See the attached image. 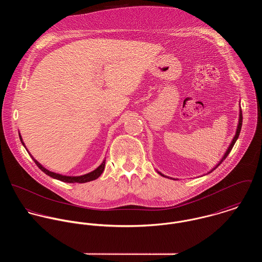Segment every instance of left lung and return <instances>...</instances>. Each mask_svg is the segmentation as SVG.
<instances>
[{
	"mask_svg": "<svg viewBox=\"0 0 262 262\" xmlns=\"http://www.w3.org/2000/svg\"><path fill=\"white\" fill-rule=\"evenodd\" d=\"M241 108V107H240ZM242 111H241V109H240V111H239V121H238V125H237V129H236V133H235V136L233 137V139H232V141H231V143H230V145L228 146V148L226 150V152H225L224 155H223V157L221 158V160L217 163V165L216 166H214L210 171H208V173H210V172H212L214 169H216L221 163H222V161L225 160V158L228 156V154L230 153V151L232 150L233 148V146H234V144H235V142L237 141V139H238V137H239V134H240V131H241V127H242ZM157 172L161 176V177H164V178H168V177H166V176H164V174H162L160 171H158L157 170ZM168 179H171V178H168ZM172 180H174V179H172Z\"/></svg>",
	"mask_w": 262,
	"mask_h": 262,
	"instance_id": "8db88e82",
	"label": "left lung"
}]
</instances>
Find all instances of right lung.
Segmentation results:
<instances>
[{"label":"right lung","instance_id":"add662e5","mask_svg":"<svg viewBox=\"0 0 262 262\" xmlns=\"http://www.w3.org/2000/svg\"><path fill=\"white\" fill-rule=\"evenodd\" d=\"M19 137H20V140H21V143L23 144V146L26 148L25 146V143L23 142V139H22V136L21 134L19 133ZM28 151V150H27ZM29 152V151H28ZM30 154V153H29ZM30 156L32 157V159L34 160V162L37 164L38 167L43 171L45 172L47 176L55 179V180H58V181H61L63 183H70V184H84V183H89V182H92V181H95L97 180L98 178H100V176L103 173L104 171V168H105V164H106V159L103 160V162L93 171L89 172V173H85L83 176H78V177H70V176H63V174H59V173H56V172H53V171H50L48 169H46L44 166H42L37 160L30 154Z\"/></svg>","mask_w":262,"mask_h":262}]
</instances>
